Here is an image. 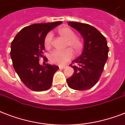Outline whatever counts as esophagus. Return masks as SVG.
<instances>
[{
	"label": "esophagus",
	"instance_id": "obj_1",
	"mask_svg": "<svg viewBox=\"0 0 125 125\" xmlns=\"http://www.w3.org/2000/svg\"><path fill=\"white\" fill-rule=\"evenodd\" d=\"M67 65H60V66H59V68L61 69H65L67 67Z\"/></svg>",
	"mask_w": 125,
	"mask_h": 125
}]
</instances>
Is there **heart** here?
<instances>
[{
    "label": "heart",
    "mask_w": 125,
    "mask_h": 125,
    "mask_svg": "<svg viewBox=\"0 0 125 125\" xmlns=\"http://www.w3.org/2000/svg\"><path fill=\"white\" fill-rule=\"evenodd\" d=\"M59 35L66 40L65 48H68L63 51H53L49 55V60L55 64L63 65L70 60L73 57V52L74 54H78L83 47V43L81 38L76 36L75 32L68 26H63L58 30ZM52 36L48 33L44 39V45L47 49H49L52 45ZM71 50V51L70 50Z\"/></svg>",
    "instance_id": "b5f03b06"
}]
</instances>
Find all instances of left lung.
Instances as JSON below:
<instances>
[{
    "label": "left lung",
    "mask_w": 125,
    "mask_h": 125,
    "mask_svg": "<svg viewBox=\"0 0 125 125\" xmlns=\"http://www.w3.org/2000/svg\"><path fill=\"white\" fill-rule=\"evenodd\" d=\"M83 36L84 47L82 55L69 65L74 74L67 79L71 88L78 91L91 89L99 80L108 57L106 38L95 27L88 24L68 22Z\"/></svg>",
    "instance_id": "left-lung-1"
}]
</instances>
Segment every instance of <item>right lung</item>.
Wrapping results in <instances>:
<instances>
[{
    "label": "right lung",
    "instance_id": "add662e5",
    "mask_svg": "<svg viewBox=\"0 0 125 125\" xmlns=\"http://www.w3.org/2000/svg\"><path fill=\"white\" fill-rule=\"evenodd\" d=\"M62 23L58 21L27 26L11 42L10 56L13 67L23 83L32 91H46L51 87L53 76L58 66L48 63L43 66L39 61L41 58H44L46 35ZM44 61L47 62V59Z\"/></svg>",
    "mask_w": 125,
    "mask_h": 125
}]
</instances>
